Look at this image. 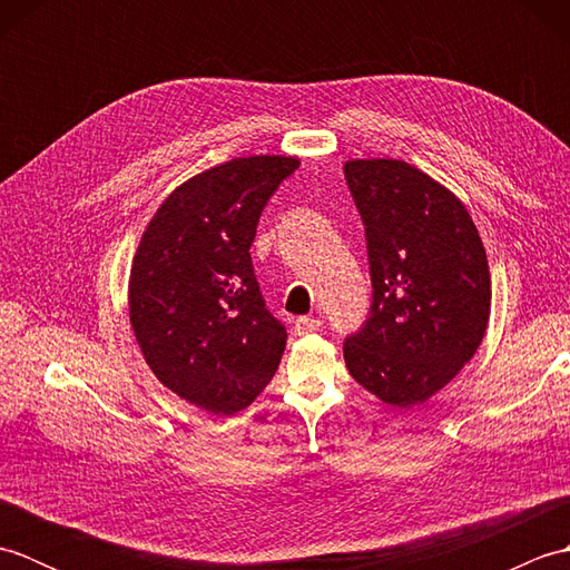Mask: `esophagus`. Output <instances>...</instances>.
Segmentation results:
<instances>
[{"mask_svg":"<svg viewBox=\"0 0 570 570\" xmlns=\"http://www.w3.org/2000/svg\"><path fill=\"white\" fill-rule=\"evenodd\" d=\"M321 318H313V316H301V318H296V323H294V331H296V335H308V333H316V331H321Z\"/></svg>","mask_w":570,"mask_h":570,"instance_id":"esophagus-1","label":"esophagus"}]
</instances>
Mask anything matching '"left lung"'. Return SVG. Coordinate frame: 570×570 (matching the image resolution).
<instances>
[{"instance_id":"left-lung-1","label":"left lung","mask_w":570,"mask_h":570,"mask_svg":"<svg viewBox=\"0 0 570 570\" xmlns=\"http://www.w3.org/2000/svg\"><path fill=\"white\" fill-rule=\"evenodd\" d=\"M345 180L365 225L372 306L345 337V365L384 404L441 392L475 355L490 321L478 227L451 190L399 159H355Z\"/></svg>"}]
</instances>
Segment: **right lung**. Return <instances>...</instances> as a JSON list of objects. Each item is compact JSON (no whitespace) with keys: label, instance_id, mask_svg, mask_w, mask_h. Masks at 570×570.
<instances>
[{"label":"right lung","instance_id":"add662e5","mask_svg":"<svg viewBox=\"0 0 570 570\" xmlns=\"http://www.w3.org/2000/svg\"><path fill=\"white\" fill-rule=\"evenodd\" d=\"M294 156H245L188 178L131 259L129 321L164 386L210 414H237L272 382L286 328L264 306L249 247Z\"/></svg>","mask_w":570,"mask_h":570}]
</instances>
